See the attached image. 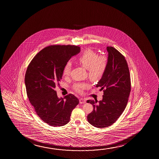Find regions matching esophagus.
I'll return each instance as SVG.
<instances>
[{
    "mask_svg": "<svg viewBox=\"0 0 159 159\" xmlns=\"http://www.w3.org/2000/svg\"><path fill=\"white\" fill-rule=\"evenodd\" d=\"M79 102L80 104H84L86 102V100H85V99H84V98H80V99H79Z\"/></svg>",
    "mask_w": 159,
    "mask_h": 159,
    "instance_id": "esophagus-1",
    "label": "esophagus"
}]
</instances>
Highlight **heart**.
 <instances>
[{
	"mask_svg": "<svg viewBox=\"0 0 159 159\" xmlns=\"http://www.w3.org/2000/svg\"><path fill=\"white\" fill-rule=\"evenodd\" d=\"M77 61L80 65L87 69L89 78L93 80L100 79L104 74L107 66V58L104 55L98 56V53L91 49L84 50L79 56ZM72 70V64L70 62L66 63L63 67L64 76L70 75ZM87 87L86 83H75L73 89L79 93L82 92L83 89Z\"/></svg>",
	"mask_w": 159,
	"mask_h": 159,
	"instance_id": "b5f03b06",
	"label": "heart"
}]
</instances>
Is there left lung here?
<instances>
[{
  "label": "left lung",
  "mask_w": 159,
  "mask_h": 159,
  "mask_svg": "<svg viewBox=\"0 0 159 159\" xmlns=\"http://www.w3.org/2000/svg\"><path fill=\"white\" fill-rule=\"evenodd\" d=\"M107 66L104 74L96 85L103 90L102 99L88 100L93 110L87 115L93 126L102 128L110 126L122 115L126 107L131 91L128 66L124 56L112 47H107Z\"/></svg>",
  "instance_id": "left-lung-1"
}]
</instances>
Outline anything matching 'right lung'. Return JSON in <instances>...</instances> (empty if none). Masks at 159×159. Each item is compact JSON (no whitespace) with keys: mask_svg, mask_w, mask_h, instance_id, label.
<instances>
[{"mask_svg":"<svg viewBox=\"0 0 159 159\" xmlns=\"http://www.w3.org/2000/svg\"><path fill=\"white\" fill-rule=\"evenodd\" d=\"M80 52L78 46H48L35 55L27 68L25 85L29 100L39 117L50 126L67 124L79 102L72 94L59 98L55 89L66 63Z\"/></svg>","mask_w":159,"mask_h":159,"instance_id":"right-lung-1","label":"right lung"}]
</instances>
